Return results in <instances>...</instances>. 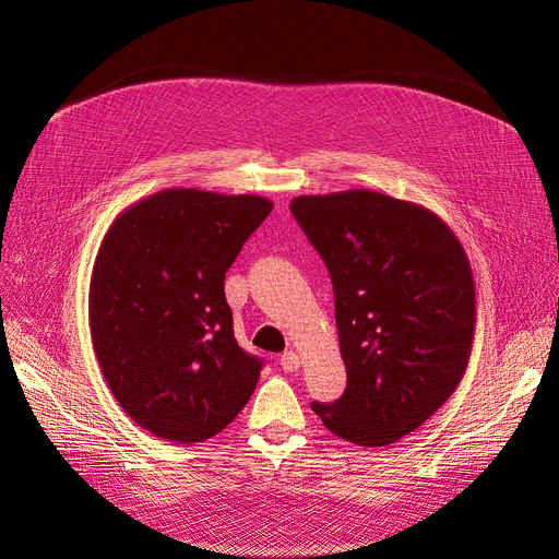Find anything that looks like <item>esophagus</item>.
Returning <instances> with one entry per match:
<instances>
[{
	"label": "esophagus",
	"instance_id": "esophagus-1",
	"mask_svg": "<svg viewBox=\"0 0 559 559\" xmlns=\"http://www.w3.org/2000/svg\"><path fill=\"white\" fill-rule=\"evenodd\" d=\"M278 365L283 367V371H297L301 360H299V356L295 354V350H285V354L278 358Z\"/></svg>",
	"mask_w": 559,
	"mask_h": 559
}]
</instances>
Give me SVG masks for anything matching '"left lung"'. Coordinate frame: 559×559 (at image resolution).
I'll return each instance as SVG.
<instances>
[{
	"mask_svg": "<svg viewBox=\"0 0 559 559\" xmlns=\"http://www.w3.org/2000/svg\"><path fill=\"white\" fill-rule=\"evenodd\" d=\"M292 215L324 258L346 390L312 403L358 447H388L430 419L460 385L476 333L472 264L449 224L373 190L304 194Z\"/></svg>",
	"mask_w": 559,
	"mask_h": 559,
	"instance_id": "left-lung-1",
	"label": "left lung"
}]
</instances>
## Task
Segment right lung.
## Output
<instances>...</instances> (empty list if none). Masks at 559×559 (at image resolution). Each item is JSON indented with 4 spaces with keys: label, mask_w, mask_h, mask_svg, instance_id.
<instances>
[{
    "label": "right lung",
    "mask_w": 559,
    "mask_h": 559,
    "mask_svg": "<svg viewBox=\"0 0 559 559\" xmlns=\"http://www.w3.org/2000/svg\"><path fill=\"white\" fill-rule=\"evenodd\" d=\"M274 203L169 188L115 217L95 258L87 319L124 413L176 444L222 432L251 399L262 360L235 342L224 276Z\"/></svg>",
    "instance_id": "right-lung-1"
}]
</instances>
